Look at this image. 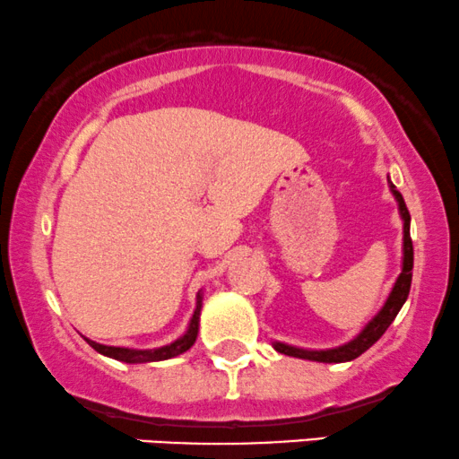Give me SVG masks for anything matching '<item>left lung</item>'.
Returning <instances> with one entry per match:
<instances>
[{
  "label": "left lung",
  "instance_id": "obj_1",
  "mask_svg": "<svg viewBox=\"0 0 459 459\" xmlns=\"http://www.w3.org/2000/svg\"><path fill=\"white\" fill-rule=\"evenodd\" d=\"M391 192H394L397 207H400V215L404 220V258H402V273L397 275L394 289H391L387 301L385 306L380 307V312L374 316L369 323L359 331L357 338H352L346 344L335 346V349H327V351H307V349H297V346H289L282 344V342H273V349L282 355L289 357H297V359H310V361H320V363H344V361H352L359 355H363L369 346L377 344V342L383 338L385 331L389 329V325L394 323L397 312L402 310L408 299V292H411V282H412V239H411V213H408L404 198H402L400 192L395 190L394 184H389Z\"/></svg>",
  "mask_w": 459,
  "mask_h": 459
}]
</instances>
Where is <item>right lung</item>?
<instances>
[{
    "instance_id": "add662e5",
    "label": "right lung",
    "mask_w": 459,
    "mask_h": 459,
    "mask_svg": "<svg viewBox=\"0 0 459 459\" xmlns=\"http://www.w3.org/2000/svg\"><path fill=\"white\" fill-rule=\"evenodd\" d=\"M201 307H203V295L198 292L196 295V310L192 314L190 325H187L186 333L181 338H177L175 342H170L167 346H160V349H149V351H139V349H121V346H107V344H98V342L87 340V344L91 346L93 351H98L104 357L117 359V361L124 363H152V361H164V359H173L181 352H186L187 349H192V344L196 342L198 335V323H201Z\"/></svg>"
}]
</instances>
